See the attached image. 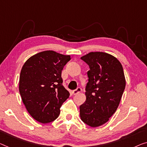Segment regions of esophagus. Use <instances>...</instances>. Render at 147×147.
<instances>
[{
	"instance_id": "obj_1",
	"label": "esophagus",
	"mask_w": 147,
	"mask_h": 147,
	"mask_svg": "<svg viewBox=\"0 0 147 147\" xmlns=\"http://www.w3.org/2000/svg\"><path fill=\"white\" fill-rule=\"evenodd\" d=\"M81 91H82V90H81L80 88L78 87L76 90H74L73 91V93L74 95H76V94H77L81 92Z\"/></svg>"
}]
</instances>
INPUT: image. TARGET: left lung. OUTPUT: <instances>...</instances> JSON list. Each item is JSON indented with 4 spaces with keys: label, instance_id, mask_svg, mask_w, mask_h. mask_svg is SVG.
<instances>
[{
    "label": "left lung",
    "instance_id": "1",
    "mask_svg": "<svg viewBox=\"0 0 147 147\" xmlns=\"http://www.w3.org/2000/svg\"><path fill=\"white\" fill-rule=\"evenodd\" d=\"M80 59L90 70L80 116L88 125L96 127L108 121L119 106L126 84L123 69L115 57L106 53L90 52Z\"/></svg>",
    "mask_w": 147,
    "mask_h": 147
}]
</instances>
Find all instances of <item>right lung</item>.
<instances>
[{
    "mask_svg": "<svg viewBox=\"0 0 147 147\" xmlns=\"http://www.w3.org/2000/svg\"><path fill=\"white\" fill-rule=\"evenodd\" d=\"M71 60L70 55L53 51L38 53L22 68L19 91L32 117L42 123L53 121L70 94L63 86L61 72Z\"/></svg>",
    "mask_w": 147,
    "mask_h": 147,
    "instance_id": "right-lung-1",
    "label": "right lung"
}]
</instances>
